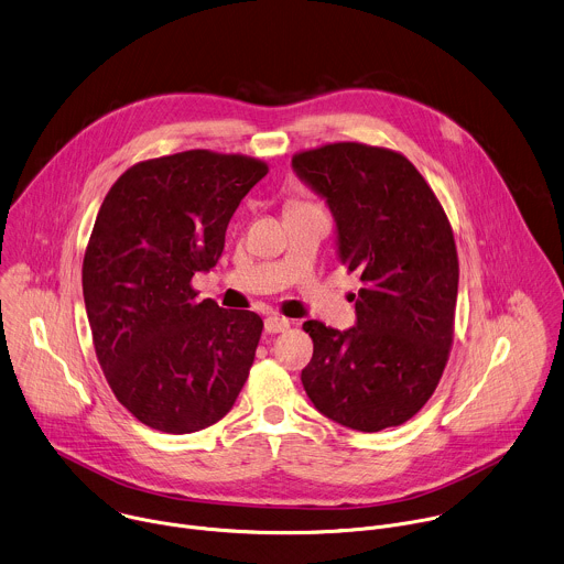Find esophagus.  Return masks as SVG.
<instances>
[{"label": "esophagus", "instance_id": "34e87169", "mask_svg": "<svg viewBox=\"0 0 564 564\" xmlns=\"http://www.w3.org/2000/svg\"><path fill=\"white\" fill-rule=\"evenodd\" d=\"M289 326H291V319H286V317L278 315V313H273V315H269V317L264 319L267 333H284Z\"/></svg>", "mask_w": 564, "mask_h": 564}]
</instances>
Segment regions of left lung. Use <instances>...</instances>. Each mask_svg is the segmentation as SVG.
I'll list each match as a JSON object with an SVG mask.
<instances>
[{
	"mask_svg": "<svg viewBox=\"0 0 564 564\" xmlns=\"http://www.w3.org/2000/svg\"><path fill=\"white\" fill-rule=\"evenodd\" d=\"M337 224L343 264L358 273V322L337 330L308 319L302 369L326 417L373 433L411 420L433 395L454 345L458 251L440 199L398 151L333 142L293 155Z\"/></svg>",
	"mask_w": 564,
	"mask_h": 564,
	"instance_id": "8db88e82",
	"label": "left lung"
}]
</instances>
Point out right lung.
I'll return each instance as SVG.
<instances>
[{
	"label": "right lung",
	"instance_id": "obj_1",
	"mask_svg": "<svg viewBox=\"0 0 564 564\" xmlns=\"http://www.w3.org/2000/svg\"><path fill=\"white\" fill-rule=\"evenodd\" d=\"M269 173L262 160L206 149L144 160L106 193L84 253L82 289L97 362L142 424L193 433L236 404L264 322L197 300L229 219Z\"/></svg>",
	"mask_w": 564,
	"mask_h": 564
}]
</instances>
